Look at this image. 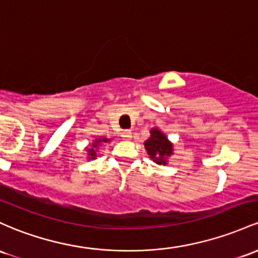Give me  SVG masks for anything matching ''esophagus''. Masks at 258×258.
I'll use <instances>...</instances> for the list:
<instances>
[{
  "instance_id": "34e87169",
  "label": "esophagus",
  "mask_w": 258,
  "mask_h": 258,
  "mask_svg": "<svg viewBox=\"0 0 258 258\" xmlns=\"http://www.w3.org/2000/svg\"><path fill=\"white\" fill-rule=\"evenodd\" d=\"M121 136L123 137V140H131L132 138V132L130 130H124V131L121 134Z\"/></svg>"
}]
</instances>
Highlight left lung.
<instances>
[{
  "label": "left lung",
  "mask_w": 258,
  "mask_h": 258,
  "mask_svg": "<svg viewBox=\"0 0 258 258\" xmlns=\"http://www.w3.org/2000/svg\"><path fill=\"white\" fill-rule=\"evenodd\" d=\"M144 148L158 165H166L169 158L174 154V144L158 127L151 130V137L144 142Z\"/></svg>",
  "instance_id": "left-lung-1"
}]
</instances>
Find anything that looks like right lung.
Returning a JSON list of instances; mask_svg holds the SVG:
<instances>
[{
	"mask_svg": "<svg viewBox=\"0 0 258 258\" xmlns=\"http://www.w3.org/2000/svg\"><path fill=\"white\" fill-rule=\"evenodd\" d=\"M111 141V138H105V137H99L95 138L92 143H89V147H86L87 151V159L88 160H94L97 158V153L99 152L98 149L100 148L103 143H109Z\"/></svg>",
	"mask_w": 258,
	"mask_h": 258,
	"instance_id": "1",
	"label": "right lung"
}]
</instances>
